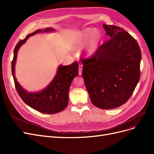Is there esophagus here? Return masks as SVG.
I'll return each instance as SVG.
<instances>
[{
    "label": "esophagus",
    "mask_w": 154,
    "mask_h": 154,
    "mask_svg": "<svg viewBox=\"0 0 154 154\" xmlns=\"http://www.w3.org/2000/svg\"><path fill=\"white\" fill-rule=\"evenodd\" d=\"M82 65L80 64L79 65V75H82Z\"/></svg>",
    "instance_id": "34e87169"
}]
</instances>
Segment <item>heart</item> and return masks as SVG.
Listing matches in <instances>:
<instances>
[{
  "mask_svg": "<svg viewBox=\"0 0 154 154\" xmlns=\"http://www.w3.org/2000/svg\"><path fill=\"white\" fill-rule=\"evenodd\" d=\"M84 48V54L86 57H93L98 50L102 40L101 32L98 31H93V29L86 28L77 32L73 36L71 45L73 48H77L85 42L88 38Z\"/></svg>",
  "mask_w": 154,
  "mask_h": 154,
  "instance_id": "b5f03b06",
  "label": "heart"
}]
</instances>
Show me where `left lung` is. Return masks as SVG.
<instances>
[{
    "instance_id": "left-lung-1",
    "label": "left lung",
    "mask_w": 154,
    "mask_h": 154,
    "mask_svg": "<svg viewBox=\"0 0 154 154\" xmlns=\"http://www.w3.org/2000/svg\"><path fill=\"white\" fill-rule=\"evenodd\" d=\"M109 39L90 58L81 57L82 75L94 106L111 109L126 103L140 78L141 52L123 29L103 24Z\"/></svg>"
}]
</instances>
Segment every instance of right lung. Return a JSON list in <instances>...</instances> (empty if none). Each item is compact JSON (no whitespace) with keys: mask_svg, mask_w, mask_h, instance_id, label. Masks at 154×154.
I'll return each instance as SVG.
<instances>
[{"mask_svg":"<svg viewBox=\"0 0 154 154\" xmlns=\"http://www.w3.org/2000/svg\"><path fill=\"white\" fill-rule=\"evenodd\" d=\"M52 28H45L43 30L38 29L32 34H29L24 39L20 41L14 50V56L11 63V71L14 86L19 96L29 107L39 112L46 114H54L62 111L68 103V91L74 77L79 74V64L74 61L70 65H60L57 74L52 81L43 90L37 93H28L20 85L14 76L17 52L19 48L26 42L29 37L42 32L52 31Z\"/></svg>","mask_w":154,"mask_h":154,"instance_id":"obj_1","label":"right lung"}]
</instances>
